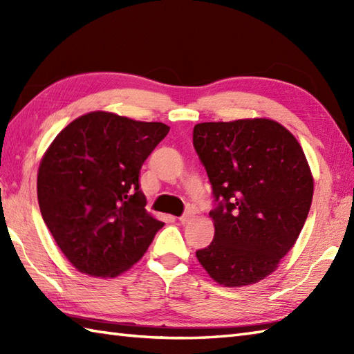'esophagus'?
Wrapping results in <instances>:
<instances>
[{
  "instance_id": "34e87169",
  "label": "esophagus",
  "mask_w": 354,
  "mask_h": 354,
  "mask_svg": "<svg viewBox=\"0 0 354 354\" xmlns=\"http://www.w3.org/2000/svg\"><path fill=\"white\" fill-rule=\"evenodd\" d=\"M193 217V212H187V213H184L181 217H179V222L181 223H187L189 222L190 219Z\"/></svg>"
}]
</instances>
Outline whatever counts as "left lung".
Returning <instances> with one entry per match:
<instances>
[{
	"mask_svg": "<svg viewBox=\"0 0 354 354\" xmlns=\"http://www.w3.org/2000/svg\"><path fill=\"white\" fill-rule=\"evenodd\" d=\"M193 146L213 187L214 239L196 257L225 288L277 269L309 214L313 178L297 138L269 118L199 123Z\"/></svg>",
	"mask_w": 354,
	"mask_h": 354,
	"instance_id": "obj_1",
	"label": "left lung"
}]
</instances>
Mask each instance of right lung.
<instances>
[{
  "instance_id": "add662e5",
  "label": "right lung",
  "mask_w": 354,
  "mask_h": 354,
  "mask_svg": "<svg viewBox=\"0 0 354 354\" xmlns=\"http://www.w3.org/2000/svg\"><path fill=\"white\" fill-rule=\"evenodd\" d=\"M158 122L95 111L57 133L37 170V202L80 272L114 278L137 263L162 222L146 212L141 165L169 133Z\"/></svg>"
}]
</instances>
